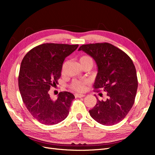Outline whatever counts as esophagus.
Returning <instances> with one entry per match:
<instances>
[{"label": "esophagus", "instance_id": "34e87169", "mask_svg": "<svg viewBox=\"0 0 155 155\" xmlns=\"http://www.w3.org/2000/svg\"><path fill=\"white\" fill-rule=\"evenodd\" d=\"M75 97H85V94H75Z\"/></svg>", "mask_w": 155, "mask_h": 155}]
</instances>
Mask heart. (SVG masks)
Listing matches in <instances>:
<instances>
[{
  "instance_id": "b5f03b06",
  "label": "heart",
  "mask_w": 155,
  "mask_h": 155,
  "mask_svg": "<svg viewBox=\"0 0 155 155\" xmlns=\"http://www.w3.org/2000/svg\"><path fill=\"white\" fill-rule=\"evenodd\" d=\"M79 63L80 64H85V63H91L92 64V59L91 57L88 55H83L79 59ZM87 84L86 81H81V80H75L72 82L70 85V87L73 90L78 91V92H83L85 91V85Z\"/></svg>"
}]
</instances>
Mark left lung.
Wrapping results in <instances>:
<instances>
[{"label":"left lung","mask_w":155,"mask_h":155,"mask_svg":"<svg viewBox=\"0 0 155 155\" xmlns=\"http://www.w3.org/2000/svg\"><path fill=\"white\" fill-rule=\"evenodd\" d=\"M83 51L94 59L97 74L94 87L104 90L107 98L89 110L97 122L114 125L122 120L132 108L138 88L137 71L133 61L124 51L108 43L83 45Z\"/></svg>","instance_id":"1"}]
</instances>
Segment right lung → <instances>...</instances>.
<instances>
[{
  "label": "right lung",
  "mask_w": 155,
  "mask_h": 155,
  "mask_svg": "<svg viewBox=\"0 0 155 155\" xmlns=\"http://www.w3.org/2000/svg\"><path fill=\"white\" fill-rule=\"evenodd\" d=\"M78 45L45 43L35 46L23 58L18 74V88L23 102L35 119L45 125L57 124L67 118L75 97L59 92L57 100L50 97L51 87L61 77L64 59Z\"/></svg>",
  "instance_id": "obj_1"
}]
</instances>
